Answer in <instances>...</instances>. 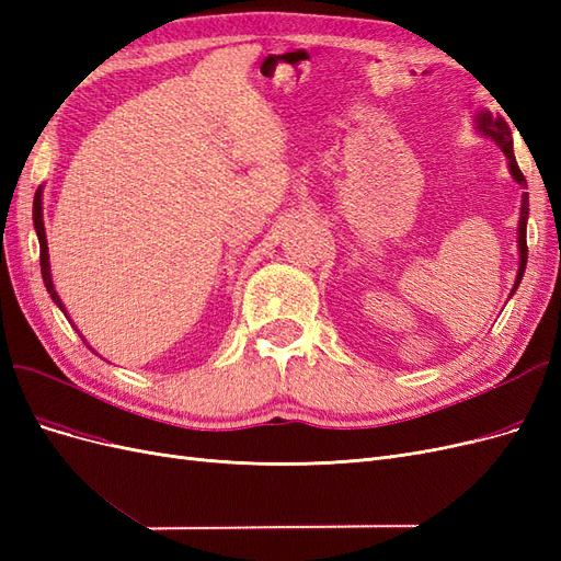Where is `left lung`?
I'll list each match as a JSON object with an SVG mask.
<instances>
[{
    "mask_svg": "<svg viewBox=\"0 0 561 561\" xmlns=\"http://www.w3.org/2000/svg\"><path fill=\"white\" fill-rule=\"evenodd\" d=\"M474 130H478L480 135H484V138H489L494 145L501 147V151L507 159V171H511V178L522 186V206H519V225H517V250H519V266H517V276H515V285H513V293L511 297L515 295V290L522 283V276H524V268H526V254H529V250H526V222H529V192H526V180L519 171L517 165V159H515V151H513V130L511 126H507L505 118L501 114H491L489 110H480L474 112Z\"/></svg>",
    "mask_w": 561,
    "mask_h": 561,
    "instance_id": "1",
    "label": "left lung"
}]
</instances>
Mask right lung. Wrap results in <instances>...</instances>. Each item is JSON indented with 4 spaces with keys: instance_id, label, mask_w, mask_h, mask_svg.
<instances>
[{
    "instance_id": "obj_1",
    "label": "right lung",
    "mask_w": 561,
    "mask_h": 561,
    "mask_svg": "<svg viewBox=\"0 0 561 561\" xmlns=\"http://www.w3.org/2000/svg\"><path fill=\"white\" fill-rule=\"evenodd\" d=\"M42 194H44V186L35 192V203H32V219H35V231H37V239H39V264H42V278L46 285V293L50 295V299L56 301V307L67 316L65 311V304L56 293V285H54V276H50V264H48V243H46V229H44V208H42ZM70 318V316H67ZM87 342V339H83Z\"/></svg>"
}]
</instances>
